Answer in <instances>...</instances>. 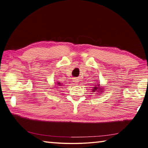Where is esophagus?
Listing matches in <instances>:
<instances>
[{
    "label": "esophagus",
    "instance_id": "34e87169",
    "mask_svg": "<svg viewBox=\"0 0 148 148\" xmlns=\"http://www.w3.org/2000/svg\"><path fill=\"white\" fill-rule=\"evenodd\" d=\"M74 81H75L74 82H76H76H77V80H74Z\"/></svg>",
    "mask_w": 148,
    "mask_h": 148
}]
</instances>
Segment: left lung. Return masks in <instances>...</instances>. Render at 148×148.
<instances>
[{"label": "left lung", "mask_w": 148, "mask_h": 148, "mask_svg": "<svg viewBox=\"0 0 148 148\" xmlns=\"http://www.w3.org/2000/svg\"><path fill=\"white\" fill-rule=\"evenodd\" d=\"M96 85H98L97 86V87H96H96H94V89H92L93 90V92H95V91H96V90H101V88H100V87H100V85H97V84H96ZM102 90H103V89H102ZM99 92H101V91H99Z\"/></svg>", "instance_id": "1"}]
</instances>
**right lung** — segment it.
I'll return each mask as SVG.
<instances>
[{
    "mask_svg": "<svg viewBox=\"0 0 148 148\" xmlns=\"http://www.w3.org/2000/svg\"><path fill=\"white\" fill-rule=\"evenodd\" d=\"M59 83V84H60V83ZM59 84H58V85H59Z\"/></svg>",
    "mask_w": 148,
    "mask_h": 148,
    "instance_id": "obj_1",
    "label": "right lung"
}]
</instances>
